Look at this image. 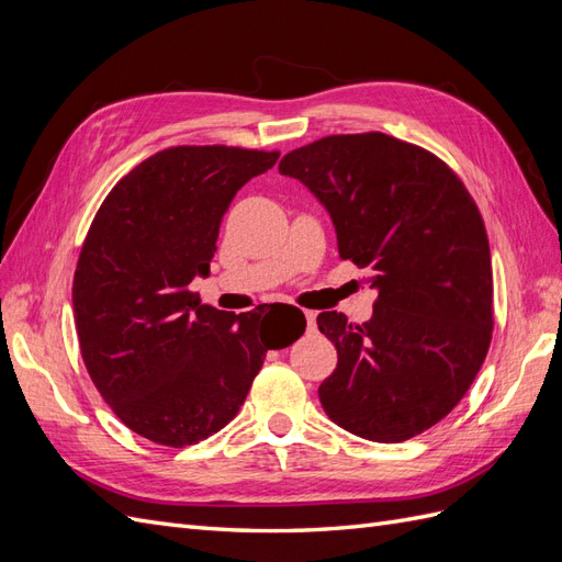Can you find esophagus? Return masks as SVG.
Instances as JSON below:
<instances>
[{
	"instance_id": "esophagus-1",
	"label": "esophagus",
	"mask_w": 562,
	"mask_h": 562,
	"mask_svg": "<svg viewBox=\"0 0 562 562\" xmlns=\"http://www.w3.org/2000/svg\"><path fill=\"white\" fill-rule=\"evenodd\" d=\"M304 318H307V326H310V328L316 326V314H314V312H304Z\"/></svg>"
}]
</instances>
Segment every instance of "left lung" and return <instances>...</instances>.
Instances as JSON below:
<instances>
[{"label": "left lung", "mask_w": 562, "mask_h": 562, "mask_svg": "<svg viewBox=\"0 0 562 562\" xmlns=\"http://www.w3.org/2000/svg\"><path fill=\"white\" fill-rule=\"evenodd\" d=\"M279 173L310 187L339 258L378 288L363 326L337 312L316 318L337 349L323 411L375 443L431 429L479 375L495 326L487 232L464 182L429 149L380 131L297 147Z\"/></svg>", "instance_id": "1"}]
</instances>
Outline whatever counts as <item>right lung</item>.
I'll return each mask as SVG.
<instances>
[{
  "mask_svg": "<svg viewBox=\"0 0 562 562\" xmlns=\"http://www.w3.org/2000/svg\"><path fill=\"white\" fill-rule=\"evenodd\" d=\"M277 159L227 145L161 149L112 187L83 239L72 281L81 359L112 413L151 443L217 434L267 351L307 326L291 304L227 314L190 291L209 274L234 194Z\"/></svg>",
  "mask_w": 562,
  "mask_h": 562,
  "instance_id": "obj_1",
  "label": "right lung"
}]
</instances>
